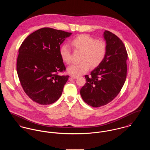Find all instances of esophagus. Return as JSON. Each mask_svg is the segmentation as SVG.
<instances>
[{
	"label": "esophagus",
	"mask_w": 150,
	"mask_h": 150,
	"mask_svg": "<svg viewBox=\"0 0 150 150\" xmlns=\"http://www.w3.org/2000/svg\"><path fill=\"white\" fill-rule=\"evenodd\" d=\"M71 78H72V79H76L78 78V76H74V75H71Z\"/></svg>",
	"instance_id": "1"
}]
</instances>
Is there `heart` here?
Segmentation results:
<instances>
[{
    "mask_svg": "<svg viewBox=\"0 0 150 150\" xmlns=\"http://www.w3.org/2000/svg\"><path fill=\"white\" fill-rule=\"evenodd\" d=\"M71 45L74 50L82 52L80 57L81 62L68 68V72L74 76L86 73L91 66H99L105 58L107 53V44L102 40L87 35L81 34L71 41ZM60 55L62 60L66 64L71 63V52L66 44L60 48Z\"/></svg>",
    "mask_w": 150,
    "mask_h": 150,
    "instance_id": "obj_1",
    "label": "heart"
}]
</instances>
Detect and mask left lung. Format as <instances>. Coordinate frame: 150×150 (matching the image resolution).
Instances as JSON below:
<instances>
[{
	"label": "left lung",
	"mask_w": 150,
	"mask_h": 150,
	"mask_svg": "<svg viewBox=\"0 0 150 150\" xmlns=\"http://www.w3.org/2000/svg\"><path fill=\"white\" fill-rule=\"evenodd\" d=\"M107 53L99 66L85 75L86 83L80 93L83 100L94 108L114 100L125 82L128 53L122 41L115 34L105 30Z\"/></svg>",
	"instance_id": "1"
}]
</instances>
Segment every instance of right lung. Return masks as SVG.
<instances>
[{
    "mask_svg": "<svg viewBox=\"0 0 150 150\" xmlns=\"http://www.w3.org/2000/svg\"><path fill=\"white\" fill-rule=\"evenodd\" d=\"M71 33L50 28L28 35L18 50L17 71L26 95L41 105L54 103L62 96L68 75L60 55V45Z\"/></svg>",
    "mask_w": 150,
    "mask_h": 150,
    "instance_id": "add662e5",
    "label": "right lung"
}]
</instances>
